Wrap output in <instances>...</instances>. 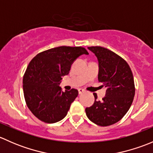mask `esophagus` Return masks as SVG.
Returning a JSON list of instances; mask_svg holds the SVG:
<instances>
[{
    "mask_svg": "<svg viewBox=\"0 0 153 153\" xmlns=\"http://www.w3.org/2000/svg\"><path fill=\"white\" fill-rule=\"evenodd\" d=\"M83 92H84V90L83 89H78V93L82 94Z\"/></svg>",
    "mask_w": 153,
    "mask_h": 153,
    "instance_id": "esophagus-1",
    "label": "esophagus"
}]
</instances>
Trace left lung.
<instances>
[{
	"mask_svg": "<svg viewBox=\"0 0 153 153\" xmlns=\"http://www.w3.org/2000/svg\"><path fill=\"white\" fill-rule=\"evenodd\" d=\"M98 60V81L106 88V96L86 107V116L94 124L107 126L119 121L130 108L135 96L133 75L124 58L109 49L101 47H90Z\"/></svg>",
	"mask_w": 153,
	"mask_h": 153,
	"instance_id": "1",
	"label": "left lung"
}]
</instances>
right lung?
Wrapping results in <instances>:
<instances>
[{
	"instance_id": "right-lung-1",
	"label": "right lung",
	"mask_w": 153,
	"mask_h": 153,
	"mask_svg": "<svg viewBox=\"0 0 153 153\" xmlns=\"http://www.w3.org/2000/svg\"><path fill=\"white\" fill-rule=\"evenodd\" d=\"M83 54L88 55L84 47L62 46L40 52L29 62L23 78L24 98L29 110L41 121L53 124L67 115L78 91L63 92L58 84Z\"/></svg>"
}]
</instances>
